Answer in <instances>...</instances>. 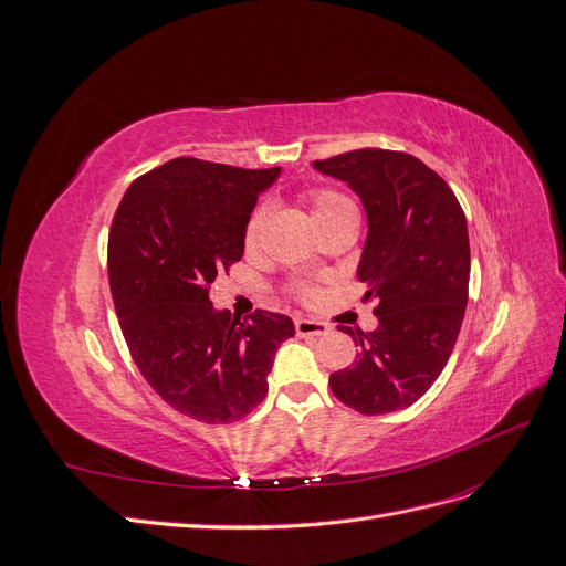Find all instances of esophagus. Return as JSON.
I'll list each match as a JSON object with an SVG mask.
<instances>
[{
	"mask_svg": "<svg viewBox=\"0 0 566 566\" xmlns=\"http://www.w3.org/2000/svg\"><path fill=\"white\" fill-rule=\"evenodd\" d=\"M295 331L300 337H321L331 331V325L312 318H295Z\"/></svg>",
	"mask_w": 566,
	"mask_h": 566,
	"instance_id": "34e87169",
	"label": "esophagus"
}]
</instances>
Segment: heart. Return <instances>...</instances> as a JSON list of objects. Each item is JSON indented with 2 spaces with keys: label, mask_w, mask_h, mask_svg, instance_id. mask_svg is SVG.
<instances>
[{
  "label": "heart",
  "mask_w": 566,
  "mask_h": 566,
  "mask_svg": "<svg viewBox=\"0 0 566 566\" xmlns=\"http://www.w3.org/2000/svg\"><path fill=\"white\" fill-rule=\"evenodd\" d=\"M312 214H314V221H321L325 217H333L342 210L347 208H354V205L339 193H333V191H314L312 193ZM264 217H266V210L264 208H256L248 221L245 227V245H254L256 238H260V231H262V224H264Z\"/></svg>",
  "instance_id": "heart-1"
}]
</instances>
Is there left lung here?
<instances>
[{
  "label": "left lung",
  "mask_w": 566,
  "mask_h": 566,
  "mask_svg": "<svg viewBox=\"0 0 566 566\" xmlns=\"http://www.w3.org/2000/svg\"><path fill=\"white\" fill-rule=\"evenodd\" d=\"M345 181L368 219L356 276L378 300V328L354 333L356 361L331 375L335 397L364 416L416 403L455 347L470 285V238L449 184L408 153L361 148L316 160Z\"/></svg>",
  "instance_id": "left-lung-1"
}]
</instances>
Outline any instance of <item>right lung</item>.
Returning <instances> with one entry per match:
<instances>
[{
    "mask_svg": "<svg viewBox=\"0 0 566 566\" xmlns=\"http://www.w3.org/2000/svg\"><path fill=\"white\" fill-rule=\"evenodd\" d=\"M281 167L241 169L177 158L136 179L108 235L115 312L136 368L179 413L221 424L266 397L290 316L238 321L208 297L221 269L243 256L256 198Z\"/></svg>",
    "mask_w": 566,
    "mask_h": 566,
    "instance_id": "1",
    "label": "right lung"
}]
</instances>
